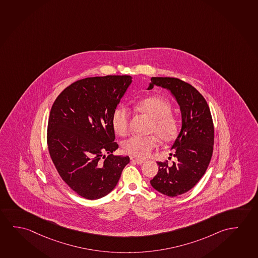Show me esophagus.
<instances>
[{
    "mask_svg": "<svg viewBox=\"0 0 258 258\" xmlns=\"http://www.w3.org/2000/svg\"><path fill=\"white\" fill-rule=\"evenodd\" d=\"M131 161L135 162V163L140 164V165L144 162V160H141V159H137V158H135V157H131Z\"/></svg>",
    "mask_w": 258,
    "mask_h": 258,
    "instance_id": "34e87169",
    "label": "esophagus"
}]
</instances>
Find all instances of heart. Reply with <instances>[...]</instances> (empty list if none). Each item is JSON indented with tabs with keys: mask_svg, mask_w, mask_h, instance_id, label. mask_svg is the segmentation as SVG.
<instances>
[{
	"mask_svg": "<svg viewBox=\"0 0 258 258\" xmlns=\"http://www.w3.org/2000/svg\"><path fill=\"white\" fill-rule=\"evenodd\" d=\"M136 106L152 117L151 132L156 133L164 143H169L176 138L178 133V122L171 112V106L165 98L151 96L136 103ZM130 111L126 106L115 107L111 123L117 135L123 136L129 130ZM156 135H134L123 144V151L129 155L137 158H146L157 147L159 138Z\"/></svg>",
	"mask_w": 258,
	"mask_h": 258,
	"instance_id": "obj_1",
	"label": "heart"
}]
</instances>
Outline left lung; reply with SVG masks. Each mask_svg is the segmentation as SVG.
I'll return each instance as SVG.
<instances>
[{
	"instance_id": "obj_1",
	"label": "left lung",
	"mask_w": 258,
	"mask_h": 258,
	"mask_svg": "<svg viewBox=\"0 0 258 258\" xmlns=\"http://www.w3.org/2000/svg\"><path fill=\"white\" fill-rule=\"evenodd\" d=\"M149 90L156 86L170 90L178 103L182 128L171 149L176 158L171 166L168 160L158 161L159 172L151 184L157 191L174 197L192 189L205 175L212 159L214 127L205 98L191 84L177 78L152 77Z\"/></svg>"
}]
</instances>
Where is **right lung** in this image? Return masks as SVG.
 Wrapping results in <instances>:
<instances>
[{"mask_svg": "<svg viewBox=\"0 0 258 258\" xmlns=\"http://www.w3.org/2000/svg\"><path fill=\"white\" fill-rule=\"evenodd\" d=\"M131 82L128 75L79 80L52 106L46 134L50 157L61 179L83 198L109 194L130 162L128 156L113 155L118 144L111 116Z\"/></svg>", "mask_w": 258, "mask_h": 258, "instance_id": "obj_1", "label": "right lung"}]
</instances>
